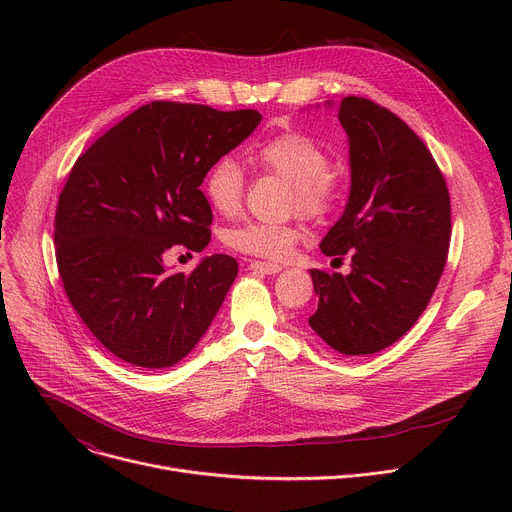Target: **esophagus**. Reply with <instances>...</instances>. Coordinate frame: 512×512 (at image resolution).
<instances>
[{"mask_svg":"<svg viewBox=\"0 0 512 512\" xmlns=\"http://www.w3.org/2000/svg\"><path fill=\"white\" fill-rule=\"evenodd\" d=\"M249 269H251V271H259V273L273 275V273H279V271H281V265H277V263H265V261H251V263H249Z\"/></svg>","mask_w":512,"mask_h":512,"instance_id":"34e87169","label":"esophagus"}]
</instances>
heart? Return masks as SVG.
Segmentation results:
<instances>
[{
  "mask_svg": "<svg viewBox=\"0 0 512 512\" xmlns=\"http://www.w3.org/2000/svg\"><path fill=\"white\" fill-rule=\"evenodd\" d=\"M249 160L255 168L289 182V206L306 218H324L342 202V182L330 170L328 152L302 131H285L255 145ZM202 188L216 212L233 214L243 200V170L231 158L216 160L208 168ZM298 237L291 225L247 221L227 233V245L245 255L281 261L294 249Z\"/></svg>",
  "mask_w": 512,
  "mask_h": 512,
  "instance_id": "1",
  "label": "heart"
}]
</instances>
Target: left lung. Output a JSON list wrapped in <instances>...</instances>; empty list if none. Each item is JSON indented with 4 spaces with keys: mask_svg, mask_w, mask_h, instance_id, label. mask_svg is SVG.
Segmentation results:
<instances>
[{
    "mask_svg": "<svg viewBox=\"0 0 512 512\" xmlns=\"http://www.w3.org/2000/svg\"><path fill=\"white\" fill-rule=\"evenodd\" d=\"M338 119L352 186L320 249L338 261L348 255L352 271L310 269L318 310L308 322L334 350L360 356L391 346L427 308L446 267L452 210L440 166L401 117L350 95Z\"/></svg>",
    "mask_w": 512,
    "mask_h": 512,
    "instance_id": "obj_1",
    "label": "left lung"
}]
</instances>
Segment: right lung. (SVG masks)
I'll return each mask as SVG.
<instances>
[{"label":"right lung","mask_w":512,"mask_h":512,"mask_svg":"<svg viewBox=\"0 0 512 512\" xmlns=\"http://www.w3.org/2000/svg\"><path fill=\"white\" fill-rule=\"evenodd\" d=\"M255 109L152 101L103 133L72 166L54 216L66 296L93 336L141 369H166L202 338L239 263L212 255L168 273L174 247L200 253L212 210L208 168L259 125Z\"/></svg>","instance_id":"obj_1"}]
</instances>
